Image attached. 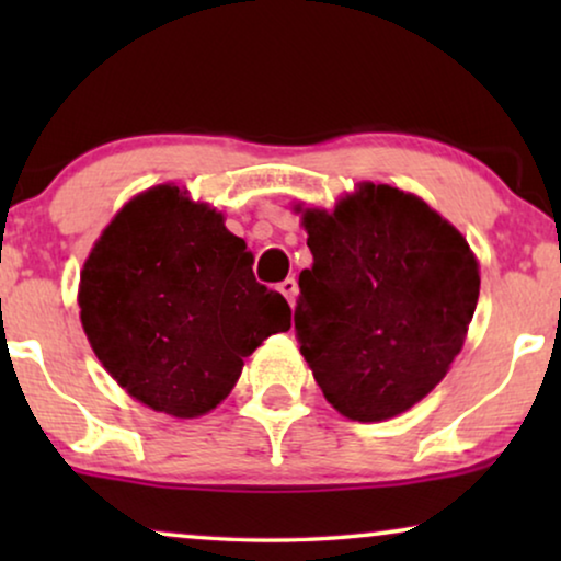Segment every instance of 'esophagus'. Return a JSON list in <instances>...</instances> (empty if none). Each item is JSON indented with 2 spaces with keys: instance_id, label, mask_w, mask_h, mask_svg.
Instances as JSON below:
<instances>
[{
  "instance_id": "34e87169",
  "label": "esophagus",
  "mask_w": 561,
  "mask_h": 561,
  "mask_svg": "<svg viewBox=\"0 0 561 561\" xmlns=\"http://www.w3.org/2000/svg\"><path fill=\"white\" fill-rule=\"evenodd\" d=\"M278 290H280L283 296L288 298V304H290V306L296 304V296H298V283H296L294 278H286V280H283L280 286H278Z\"/></svg>"
}]
</instances>
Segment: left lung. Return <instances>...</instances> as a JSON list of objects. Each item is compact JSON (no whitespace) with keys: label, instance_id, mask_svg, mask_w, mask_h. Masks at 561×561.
Here are the masks:
<instances>
[{"label":"left lung","instance_id":"obj_1","mask_svg":"<svg viewBox=\"0 0 561 561\" xmlns=\"http://www.w3.org/2000/svg\"><path fill=\"white\" fill-rule=\"evenodd\" d=\"M313 265L298 275L296 332L324 398L352 421L419 403L459 355L480 296L470 244L386 183L332 214H304Z\"/></svg>","mask_w":561,"mask_h":561}]
</instances>
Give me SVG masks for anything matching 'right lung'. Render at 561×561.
I'll return each instance as SVG.
<instances>
[{"label":"right lung","instance_id":"obj_1","mask_svg":"<svg viewBox=\"0 0 561 561\" xmlns=\"http://www.w3.org/2000/svg\"><path fill=\"white\" fill-rule=\"evenodd\" d=\"M79 306L106 373L179 419L225 401L242 359L290 327L288 301L255 280L244 240L175 186L145 191L104 229Z\"/></svg>","mask_w":561,"mask_h":561}]
</instances>
